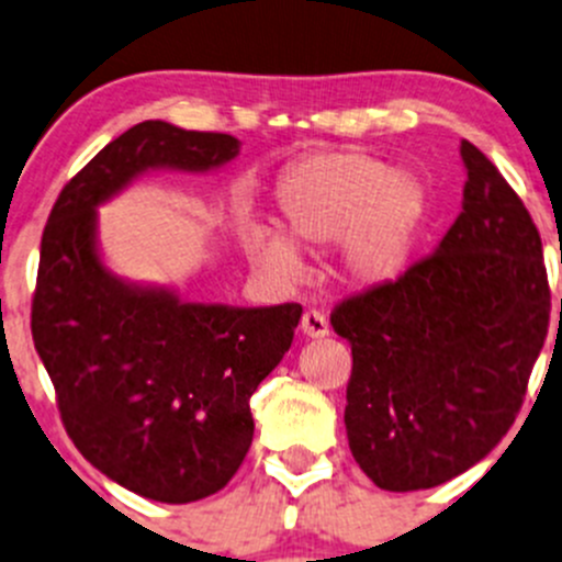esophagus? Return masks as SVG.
Here are the masks:
<instances>
[{
  "label": "esophagus",
  "instance_id": "esophagus-1",
  "mask_svg": "<svg viewBox=\"0 0 562 562\" xmlns=\"http://www.w3.org/2000/svg\"><path fill=\"white\" fill-rule=\"evenodd\" d=\"M302 331L307 334V337H313V339L326 337V334H328L326 315H323L321 310H307V313L302 315Z\"/></svg>",
  "mask_w": 562,
  "mask_h": 562
}]
</instances>
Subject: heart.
Here are the masks:
<instances>
[{"label":"heart","instance_id":"heart-1","mask_svg":"<svg viewBox=\"0 0 562 562\" xmlns=\"http://www.w3.org/2000/svg\"><path fill=\"white\" fill-rule=\"evenodd\" d=\"M427 206V187L416 173L391 171L364 149L307 157L277 187V209L288 234L307 247L342 241L345 269L359 282H386L405 269ZM247 247L269 274L302 277L299 249L280 231L252 228Z\"/></svg>","mask_w":562,"mask_h":562}]
</instances>
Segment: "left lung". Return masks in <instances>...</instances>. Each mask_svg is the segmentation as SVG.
<instances>
[{
  "label": "left lung",
  "instance_id": "obj_1",
  "mask_svg": "<svg viewBox=\"0 0 562 562\" xmlns=\"http://www.w3.org/2000/svg\"><path fill=\"white\" fill-rule=\"evenodd\" d=\"M459 155L462 212L440 247L331 313L353 353L350 451L389 492L446 484L490 454L519 416L549 331L530 212L484 151L462 140Z\"/></svg>",
  "mask_w": 562,
  "mask_h": 562
}]
</instances>
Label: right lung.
I'll use <instances>...</instances> for the list:
<instances>
[{
	"label": "right lung",
	"instance_id": "obj_1",
	"mask_svg": "<svg viewBox=\"0 0 562 562\" xmlns=\"http://www.w3.org/2000/svg\"><path fill=\"white\" fill-rule=\"evenodd\" d=\"M239 146L135 124L61 187L40 241L32 339L61 424L100 473L149 501H201L234 479L252 443L249 396L291 348L302 307H206L127 285L100 263L94 206L149 168L209 171Z\"/></svg>",
	"mask_w": 562,
	"mask_h": 562
}]
</instances>
